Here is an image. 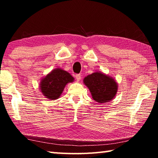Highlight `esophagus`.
<instances>
[{"label": "esophagus", "instance_id": "esophagus-1", "mask_svg": "<svg viewBox=\"0 0 158 158\" xmlns=\"http://www.w3.org/2000/svg\"><path fill=\"white\" fill-rule=\"evenodd\" d=\"M81 74H77V75H76V79H77V81H79L80 80H81Z\"/></svg>", "mask_w": 158, "mask_h": 158}]
</instances>
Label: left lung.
I'll use <instances>...</instances> for the list:
<instances>
[{
    "label": "left lung",
    "mask_w": 158,
    "mask_h": 158,
    "mask_svg": "<svg viewBox=\"0 0 158 158\" xmlns=\"http://www.w3.org/2000/svg\"><path fill=\"white\" fill-rule=\"evenodd\" d=\"M83 82L89 88L93 100L100 104L113 100L118 91L116 80L102 72L97 71L89 74Z\"/></svg>",
    "instance_id": "left-lung-1"
}]
</instances>
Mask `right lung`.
Returning <instances> with one entry per match:
<instances>
[{
  "label": "right lung",
  "mask_w": 158,
  "mask_h": 158,
  "mask_svg": "<svg viewBox=\"0 0 158 158\" xmlns=\"http://www.w3.org/2000/svg\"><path fill=\"white\" fill-rule=\"evenodd\" d=\"M74 77L61 68H56L42 77L40 83V89L42 95L50 100L60 97L65 85L74 81Z\"/></svg>",
  "instance_id": "right-lung-1"
}]
</instances>
